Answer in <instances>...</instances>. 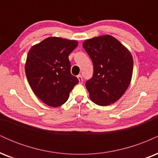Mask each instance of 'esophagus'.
I'll use <instances>...</instances> for the list:
<instances>
[{"mask_svg": "<svg viewBox=\"0 0 158 158\" xmlns=\"http://www.w3.org/2000/svg\"><path fill=\"white\" fill-rule=\"evenodd\" d=\"M77 77H78V79H79V83H82L83 79H82V77H81V75L79 74V75L77 76Z\"/></svg>", "mask_w": 158, "mask_h": 158, "instance_id": "34e87169", "label": "esophagus"}]
</instances>
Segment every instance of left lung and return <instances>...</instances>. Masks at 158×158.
<instances>
[{"instance_id":"8db88e82","label":"left lung","mask_w":158,"mask_h":158,"mask_svg":"<svg viewBox=\"0 0 158 158\" xmlns=\"http://www.w3.org/2000/svg\"><path fill=\"white\" fill-rule=\"evenodd\" d=\"M83 48L94 64L93 77L85 83L90 99L101 106L117 102L131 82L134 64L131 52L109 35L86 40Z\"/></svg>"}]
</instances>
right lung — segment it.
<instances>
[{
	"instance_id": "obj_1",
	"label": "right lung",
	"mask_w": 158,
	"mask_h": 158,
	"mask_svg": "<svg viewBox=\"0 0 158 158\" xmlns=\"http://www.w3.org/2000/svg\"><path fill=\"white\" fill-rule=\"evenodd\" d=\"M78 42L58 37H50L30 48L25 72L29 84L45 104L58 107L68 100L70 91L79 83L70 73L68 56Z\"/></svg>"
}]
</instances>
